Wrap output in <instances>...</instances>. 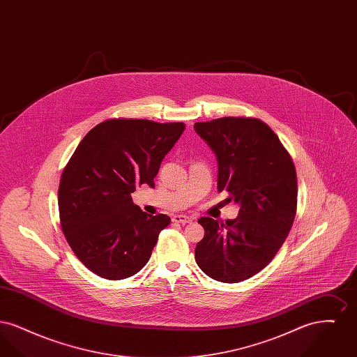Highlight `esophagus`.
I'll use <instances>...</instances> for the list:
<instances>
[{"mask_svg":"<svg viewBox=\"0 0 357 357\" xmlns=\"http://www.w3.org/2000/svg\"><path fill=\"white\" fill-rule=\"evenodd\" d=\"M172 221L175 222V223H182V225H186V223H190V222L192 221V220H191L190 217H187V215H174Z\"/></svg>","mask_w":357,"mask_h":357,"instance_id":"obj_1","label":"esophagus"}]
</instances>
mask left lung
Wrapping results in <instances>:
<instances>
[{
  "instance_id": "1",
  "label": "left lung",
  "mask_w": 357,
  "mask_h": 357,
  "mask_svg": "<svg viewBox=\"0 0 357 357\" xmlns=\"http://www.w3.org/2000/svg\"><path fill=\"white\" fill-rule=\"evenodd\" d=\"M218 160V190L241 204L236 220L202 217L195 261L208 277L236 284L271 264L297 210V174L272 128L257 118H220L194 126Z\"/></svg>"
}]
</instances>
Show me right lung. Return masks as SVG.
Segmentation results:
<instances>
[{"instance_id": "add662e5", "label": "right lung", "mask_w": 357, "mask_h": 357, "mask_svg": "<svg viewBox=\"0 0 357 357\" xmlns=\"http://www.w3.org/2000/svg\"><path fill=\"white\" fill-rule=\"evenodd\" d=\"M185 123L107 119L70 156L59 186L66 239L85 268L111 281L139 272L150 259L166 214L150 215L132 202L136 186L153 187L165 155Z\"/></svg>"}]
</instances>
